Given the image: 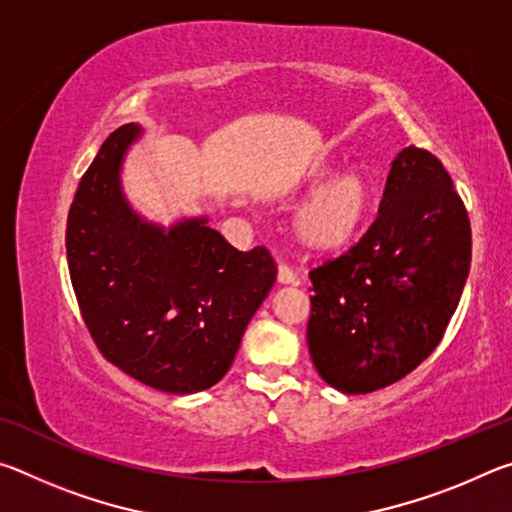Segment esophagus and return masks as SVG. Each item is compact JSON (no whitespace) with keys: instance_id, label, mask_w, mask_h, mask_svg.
Returning a JSON list of instances; mask_svg holds the SVG:
<instances>
[{"instance_id":"34e87169","label":"esophagus","mask_w":512,"mask_h":512,"mask_svg":"<svg viewBox=\"0 0 512 512\" xmlns=\"http://www.w3.org/2000/svg\"><path fill=\"white\" fill-rule=\"evenodd\" d=\"M277 280H280L282 284H298L300 275L293 271L289 264H280L277 266Z\"/></svg>"}]
</instances>
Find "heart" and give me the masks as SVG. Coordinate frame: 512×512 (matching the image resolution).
Segmentation results:
<instances>
[{"label":"heart","mask_w":512,"mask_h":512,"mask_svg":"<svg viewBox=\"0 0 512 512\" xmlns=\"http://www.w3.org/2000/svg\"><path fill=\"white\" fill-rule=\"evenodd\" d=\"M336 173V164L311 169L307 185L316 189ZM372 189L361 171H348L309 198L296 216V235L311 250H339L357 237L370 212Z\"/></svg>","instance_id":"obj_1"}]
</instances>
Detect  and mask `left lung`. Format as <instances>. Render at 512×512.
<instances>
[{
	"mask_svg": "<svg viewBox=\"0 0 512 512\" xmlns=\"http://www.w3.org/2000/svg\"><path fill=\"white\" fill-rule=\"evenodd\" d=\"M470 259L463 198L436 155L409 146L363 237L309 271L307 343L318 375L350 395L404 379L443 341Z\"/></svg>",
	"mask_w": 512,
	"mask_h": 512,
	"instance_id": "left-lung-1",
	"label": "left lung"
}]
</instances>
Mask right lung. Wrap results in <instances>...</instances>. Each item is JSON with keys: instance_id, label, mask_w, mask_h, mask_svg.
Returning a JSON list of instances; mask_svg holds the SVG:
<instances>
[{"instance_id": "right-lung-1", "label": "right lung", "mask_w": 512, "mask_h": 512, "mask_svg": "<svg viewBox=\"0 0 512 512\" xmlns=\"http://www.w3.org/2000/svg\"><path fill=\"white\" fill-rule=\"evenodd\" d=\"M137 133H110L83 173L67 216L69 277L103 359L158 391L198 393L228 372L277 266L264 246L241 253L205 219L169 232L140 221L119 189Z\"/></svg>"}]
</instances>
